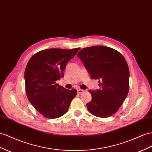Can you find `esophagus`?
I'll return each instance as SVG.
<instances>
[{"instance_id": "1", "label": "esophagus", "mask_w": 152, "mask_h": 152, "mask_svg": "<svg viewBox=\"0 0 152 152\" xmlns=\"http://www.w3.org/2000/svg\"><path fill=\"white\" fill-rule=\"evenodd\" d=\"M77 94H82V93L84 92V91L82 90V89H77Z\"/></svg>"}]
</instances>
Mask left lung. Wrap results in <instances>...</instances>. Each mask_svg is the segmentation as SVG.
Listing matches in <instances>:
<instances>
[{
	"instance_id": "1",
	"label": "left lung",
	"mask_w": 152,
	"mask_h": 152,
	"mask_svg": "<svg viewBox=\"0 0 152 152\" xmlns=\"http://www.w3.org/2000/svg\"><path fill=\"white\" fill-rule=\"evenodd\" d=\"M77 56L92 78L99 80V90L88 91L92 100L87 104L88 110L99 118L114 114L129 91L130 72L124 58L118 50L103 45L83 48Z\"/></svg>"
}]
</instances>
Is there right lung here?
<instances>
[{
  "instance_id": "1",
  "label": "right lung",
  "mask_w": 152,
  "mask_h": 152,
  "mask_svg": "<svg viewBox=\"0 0 152 152\" xmlns=\"http://www.w3.org/2000/svg\"><path fill=\"white\" fill-rule=\"evenodd\" d=\"M80 49L42 50L34 54L27 64L24 73L27 97L45 118L55 119L64 115L76 96V89H66L56 81L64 77L66 65Z\"/></svg>"
}]
</instances>
